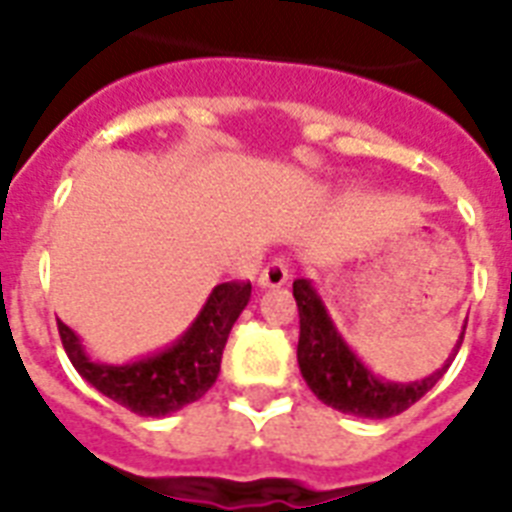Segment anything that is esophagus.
<instances>
[{
  "label": "esophagus",
  "mask_w": 512,
  "mask_h": 512,
  "mask_svg": "<svg viewBox=\"0 0 512 512\" xmlns=\"http://www.w3.org/2000/svg\"><path fill=\"white\" fill-rule=\"evenodd\" d=\"M289 281V268L287 263L281 260V257H276V260H271V263L265 265L263 273H260V279H257V284L263 289H276V287H284Z\"/></svg>",
  "instance_id": "1"
}]
</instances>
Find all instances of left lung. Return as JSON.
<instances>
[{"label":"left lung","mask_w":512,"mask_h":512,"mask_svg":"<svg viewBox=\"0 0 512 512\" xmlns=\"http://www.w3.org/2000/svg\"><path fill=\"white\" fill-rule=\"evenodd\" d=\"M292 295H295L297 311H300L297 364H300L303 380L319 396V401L342 414H353V417L385 420V417H396V414L406 412L444 377L452 358L460 350L462 337H465V327H462L452 356L446 358V364L438 372H433L425 380L388 382L377 377L353 353L348 342L342 340L327 305L311 281L297 279L292 284Z\"/></svg>","instance_id":"1"}]
</instances>
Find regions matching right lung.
I'll return each mask as SVG.
<instances>
[{
	"label": "right lung",
	"instance_id": "obj_1",
	"mask_svg": "<svg viewBox=\"0 0 512 512\" xmlns=\"http://www.w3.org/2000/svg\"><path fill=\"white\" fill-rule=\"evenodd\" d=\"M249 297V281L217 284L183 335L159 353L130 364L92 361L74 329L58 321V332L74 369L92 388L140 417H167L199 401L215 385L225 342Z\"/></svg>",
	"mask_w": 512,
	"mask_h": 512
}]
</instances>
